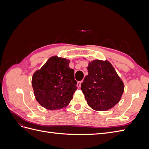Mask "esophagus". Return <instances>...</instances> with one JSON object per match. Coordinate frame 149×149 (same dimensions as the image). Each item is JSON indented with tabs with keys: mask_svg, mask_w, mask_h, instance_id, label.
Returning a JSON list of instances; mask_svg holds the SVG:
<instances>
[{
	"mask_svg": "<svg viewBox=\"0 0 149 149\" xmlns=\"http://www.w3.org/2000/svg\"><path fill=\"white\" fill-rule=\"evenodd\" d=\"M83 81H81L78 82V86L79 88H81V83H83Z\"/></svg>",
	"mask_w": 149,
	"mask_h": 149,
	"instance_id": "1",
	"label": "esophagus"
}]
</instances>
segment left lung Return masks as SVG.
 <instances>
[{"mask_svg":"<svg viewBox=\"0 0 149 149\" xmlns=\"http://www.w3.org/2000/svg\"><path fill=\"white\" fill-rule=\"evenodd\" d=\"M87 69L88 74L81 89L88 106L96 111L111 109L120 101L124 93L123 80L107 60L89 61Z\"/></svg>","mask_w":149,"mask_h":149,"instance_id":"1","label":"left lung"}]
</instances>
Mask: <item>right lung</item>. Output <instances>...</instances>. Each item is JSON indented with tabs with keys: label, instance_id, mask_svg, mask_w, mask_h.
Instances as JSON below:
<instances>
[{
	"label": "right lung",
	"instance_id": "1",
	"mask_svg": "<svg viewBox=\"0 0 149 149\" xmlns=\"http://www.w3.org/2000/svg\"><path fill=\"white\" fill-rule=\"evenodd\" d=\"M70 60L53 56L31 79L34 95L38 102L48 110L61 109L69 104L77 89L74 70Z\"/></svg>",
	"mask_w": 149,
	"mask_h": 149
}]
</instances>
